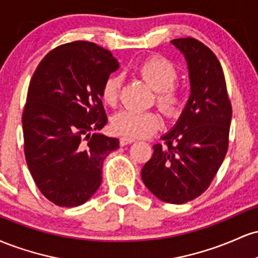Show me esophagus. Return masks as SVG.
I'll list each match as a JSON object with an SVG mask.
<instances>
[{"label": "esophagus", "instance_id": "1", "mask_svg": "<svg viewBox=\"0 0 258 258\" xmlns=\"http://www.w3.org/2000/svg\"><path fill=\"white\" fill-rule=\"evenodd\" d=\"M135 142V139L130 138V137H121L120 138V144L121 146H127V144H131Z\"/></svg>", "mask_w": 258, "mask_h": 258}]
</instances>
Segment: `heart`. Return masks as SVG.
<instances>
[{
    "label": "heart",
    "mask_w": 258,
    "mask_h": 258,
    "mask_svg": "<svg viewBox=\"0 0 258 258\" xmlns=\"http://www.w3.org/2000/svg\"><path fill=\"white\" fill-rule=\"evenodd\" d=\"M136 73L155 91L156 104L168 117L180 114L185 103L183 91L174 82L178 79L176 67L162 57H150L136 67ZM122 85L120 75H110L102 86V99L106 105L114 106L119 99ZM161 125V116L154 110L123 109L112 116L115 132L130 138H144L155 133Z\"/></svg>",
    "instance_id": "heart-1"
}]
</instances>
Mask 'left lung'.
Wrapping results in <instances>:
<instances>
[{
  "label": "left lung",
  "instance_id": "1",
  "mask_svg": "<svg viewBox=\"0 0 258 258\" xmlns=\"http://www.w3.org/2000/svg\"><path fill=\"white\" fill-rule=\"evenodd\" d=\"M171 43L184 55L190 96L172 130L155 144L142 179L158 199L168 204L194 200L211 184L228 150L232 104L215 53L193 37Z\"/></svg>",
  "mask_w": 258,
  "mask_h": 258
}]
</instances>
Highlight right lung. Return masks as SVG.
Here are the masks:
<instances>
[{"instance_id": "add662e5", "label": "right lung", "mask_w": 258, "mask_h": 258, "mask_svg": "<svg viewBox=\"0 0 258 258\" xmlns=\"http://www.w3.org/2000/svg\"><path fill=\"white\" fill-rule=\"evenodd\" d=\"M119 63L108 49L74 41L47 53L29 85L23 111L26 164L55 205L85 204L102 183L103 161L119 139L99 133L108 117L102 86Z\"/></svg>"}]
</instances>
